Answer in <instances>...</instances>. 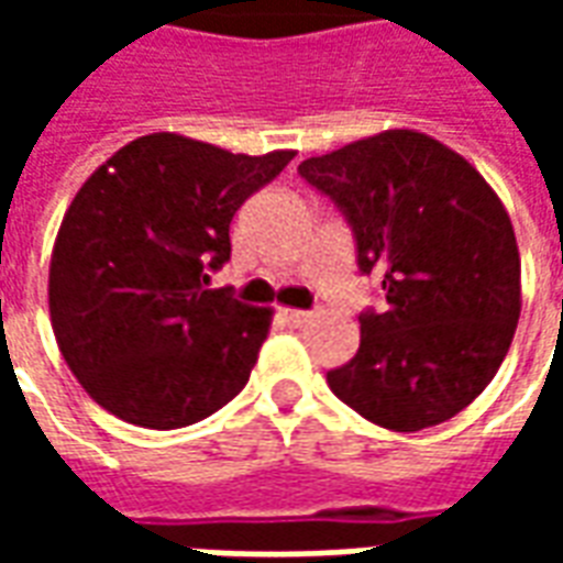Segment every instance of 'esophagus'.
Masks as SVG:
<instances>
[{"label":"esophagus","instance_id":"34e87169","mask_svg":"<svg viewBox=\"0 0 563 563\" xmlns=\"http://www.w3.org/2000/svg\"><path fill=\"white\" fill-rule=\"evenodd\" d=\"M283 319H286L289 325H305L307 319H310V313H307V310H289V307H286V310H283Z\"/></svg>","mask_w":563,"mask_h":563}]
</instances>
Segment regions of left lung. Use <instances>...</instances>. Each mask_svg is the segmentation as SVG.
<instances>
[{
    "instance_id": "1",
    "label": "left lung",
    "mask_w": 563,
    "mask_h": 563,
    "mask_svg": "<svg viewBox=\"0 0 563 563\" xmlns=\"http://www.w3.org/2000/svg\"><path fill=\"white\" fill-rule=\"evenodd\" d=\"M343 210L362 274H383L386 310L358 317L331 391L367 422L422 431L492 383L521 310L512 222L471 162L416 129H386L298 165Z\"/></svg>"
}]
</instances>
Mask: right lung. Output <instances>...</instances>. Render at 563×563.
Masks as SVG:
<instances>
[{
	"label": "right lung",
	"mask_w": 563,
	"mask_h": 563,
	"mask_svg": "<svg viewBox=\"0 0 563 563\" xmlns=\"http://www.w3.org/2000/svg\"><path fill=\"white\" fill-rule=\"evenodd\" d=\"M292 156L153 132L84 180L56 232L47 305L66 365L108 413L172 431L244 389L271 307L208 289V271L232 256L238 208Z\"/></svg>",
	"instance_id": "obj_1"
}]
</instances>
